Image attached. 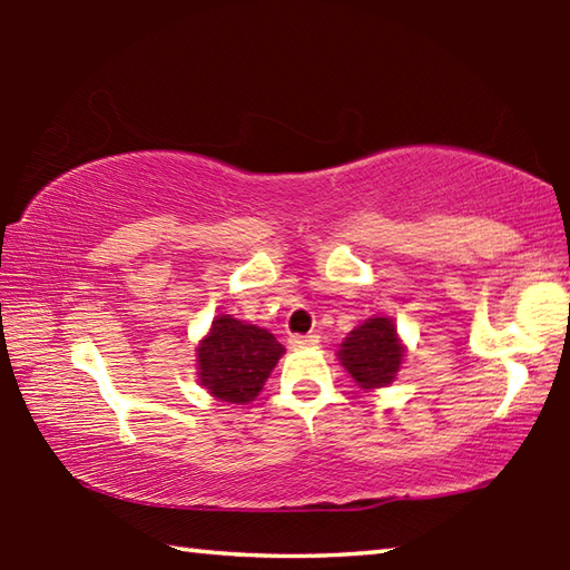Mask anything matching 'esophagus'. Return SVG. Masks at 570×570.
Listing matches in <instances>:
<instances>
[{
    "instance_id": "1",
    "label": "esophagus",
    "mask_w": 570,
    "mask_h": 570,
    "mask_svg": "<svg viewBox=\"0 0 570 570\" xmlns=\"http://www.w3.org/2000/svg\"><path fill=\"white\" fill-rule=\"evenodd\" d=\"M292 344L294 346H314V344H320V334H296V336H292Z\"/></svg>"
}]
</instances>
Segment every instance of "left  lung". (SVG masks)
<instances>
[{"label":"left lung","mask_w":570,"mask_h":570,"mask_svg":"<svg viewBox=\"0 0 570 570\" xmlns=\"http://www.w3.org/2000/svg\"><path fill=\"white\" fill-rule=\"evenodd\" d=\"M397 324L390 316H372L346 334L336 360L362 390L372 392L397 380L404 360Z\"/></svg>","instance_id":"8db88e82"}]
</instances>
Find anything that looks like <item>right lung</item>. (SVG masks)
<instances>
[{
	"instance_id": "add662e5",
	"label": "right lung",
	"mask_w": 570,
	"mask_h": 570,
	"mask_svg": "<svg viewBox=\"0 0 570 570\" xmlns=\"http://www.w3.org/2000/svg\"><path fill=\"white\" fill-rule=\"evenodd\" d=\"M286 350L264 326L218 314L196 346L198 382L210 397L248 404L264 390L268 374Z\"/></svg>"
}]
</instances>
